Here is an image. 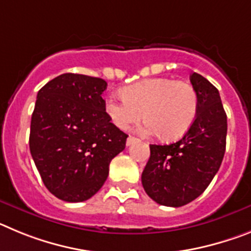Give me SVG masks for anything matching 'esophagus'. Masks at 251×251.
Listing matches in <instances>:
<instances>
[{"label": "esophagus", "instance_id": "obj_1", "mask_svg": "<svg viewBox=\"0 0 251 251\" xmlns=\"http://www.w3.org/2000/svg\"><path fill=\"white\" fill-rule=\"evenodd\" d=\"M137 141V138L136 137H132V136H129L127 138V142H126V143H127V146H130L132 145V143H134V142Z\"/></svg>", "mask_w": 251, "mask_h": 251}]
</instances>
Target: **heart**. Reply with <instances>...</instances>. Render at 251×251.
Listing matches in <instances>:
<instances>
[{
	"label": "heart",
	"mask_w": 251,
	"mask_h": 251,
	"mask_svg": "<svg viewBox=\"0 0 251 251\" xmlns=\"http://www.w3.org/2000/svg\"><path fill=\"white\" fill-rule=\"evenodd\" d=\"M123 99H108L105 112L113 123L127 130L145 117V132H156L163 141H176L190 129L199 99L194 86L170 77L139 81L122 90Z\"/></svg>",
	"instance_id": "b5f03b06"
}]
</instances>
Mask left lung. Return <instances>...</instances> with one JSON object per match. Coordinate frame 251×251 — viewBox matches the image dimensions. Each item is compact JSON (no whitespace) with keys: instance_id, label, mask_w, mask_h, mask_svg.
<instances>
[{"instance_id":"1","label":"left lung","mask_w":251,"mask_h":251,"mask_svg":"<svg viewBox=\"0 0 251 251\" xmlns=\"http://www.w3.org/2000/svg\"><path fill=\"white\" fill-rule=\"evenodd\" d=\"M197 93V114L190 129L176 143L151 145L142 172L146 194L157 203L179 207L205 191L225 154L227 121L219 90L202 75H190Z\"/></svg>"}]
</instances>
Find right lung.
Returning a JSON list of instances; mask_svg holds the SVG:
<instances>
[{
  "instance_id": "add662e5",
  "label": "right lung",
  "mask_w": 251,
  "mask_h": 251,
  "mask_svg": "<svg viewBox=\"0 0 251 251\" xmlns=\"http://www.w3.org/2000/svg\"><path fill=\"white\" fill-rule=\"evenodd\" d=\"M100 77L66 73L37 93L31 117L30 152L44 185L66 202H81L101 188L109 163L127 134L112 123Z\"/></svg>"
}]
</instances>
